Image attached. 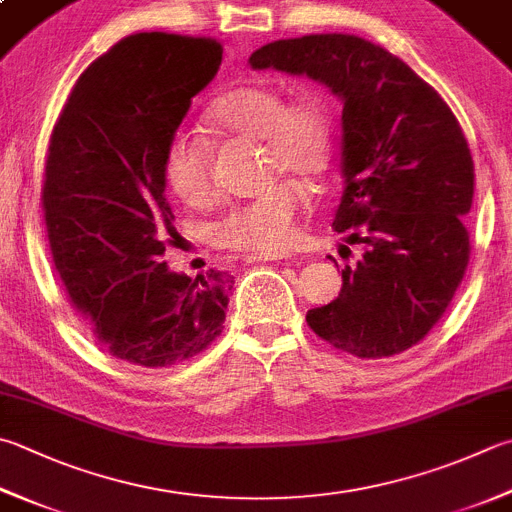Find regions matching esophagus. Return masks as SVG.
<instances>
[{"instance_id":"esophagus-1","label":"esophagus","mask_w":512,"mask_h":512,"mask_svg":"<svg viewBox=\"0 0 512 512\" xmlns=\"http://www.w3.org/2000/svg\"><path fill=\"white\" fill-rule=\"evenodd\" d=\"M287 252H260V254H247L245 263H269V260H287Z\"/></svg>"}]
</instances>
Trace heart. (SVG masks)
<instances>
[{
    "label": "heart",
    "instance_id": "b5f03b06",
    "mask_svg": "<svg viewBox=\"0 0 512 512\" xmlns=\"http://www.w3.org/2000/svg\"><path fill=\"white\" fill-rule=\"evenodd\" d=\"M211 127L249 140H263L269 173L314 182L332 162V118L321 95L303 93L285 100L274 84H240L211 102ZM162 178L182 202L205 205L214 196L211 144L200 133L178 129L162 153ZM305 189L278 180L252 200L231 207L214 225L216 245L245 252H274L296 236Z\"/></svg>",
    "mask_w": 512,
    "mask_h": 512
}]
</instances>
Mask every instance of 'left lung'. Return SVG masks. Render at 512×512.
<instances>
[{
    "instance_id": "8db88e82",
    "label": "left lung",
    "mask_w": 512,
    "mask_h": 512,
    "mask_svg": "<svg viewBox=\"0 0 512 512\" xmlns=\"http://www.w3.org/2000/svg\"><path fill=\"white\" fill-rule=\"evenodd\" d=\"M249 64L307 75L343 100L345 189L332 229L363 256L307 325L359 359L406 352L439 323L470 258L475 165L455 113L406 62L356 35L278 40Z\"/></svg>"
}]
</instances>
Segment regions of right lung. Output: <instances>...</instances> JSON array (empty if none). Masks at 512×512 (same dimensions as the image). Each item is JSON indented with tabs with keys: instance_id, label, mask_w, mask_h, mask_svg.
<instances>
[{
	"instance_id": "add662e5",
	"label": "right lung",
	"mask_w": 512,
	"mask_h": 512,
	"mask_svg": "<svg viewBox=\"0 0 512 512\" xmlns=\"http://www.w3.org/2000/svg\"><path fill=\"white\" fill-rule=\"evenodd\" d=\"M220 62L211 37H124L77 77L48 142L42 209L66 296L109 354L142 368L223 332L234 278L160 263L173 231L162 153Z\"/></svg>"
}]
</instances>
